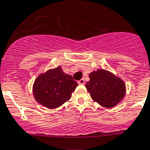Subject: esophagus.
I'll list each match as a JSON object with an SVG mask.
<instances>
[{
    "instance_id": "esophagus-1",
    "label": "esophagus",
    "mask_w": 150,
    "mask_h": 150,
    "mask_svg": "<svg viewBox=\"0 0 150 150\" xmlns=\"http://www.w3.org/2000/svg\"><path fill=\"white\" fill-rule=\"evenodd\" d=\"M78 83H79V84H84V79H81V80H79V81H78Z\"/></svg>"
}]
</instances>
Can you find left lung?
Returning a JSON list of instances; mask_svg holds the SVG:
<instances>
[{
  "label": "left lung",
  "mask_w": 150,
  "mask_h": 150,
  "mask_svg": "<svg viewBox=\"0 0 150 150\" xmlns=\"http://www.w3.org/2000/svg\"><path fill=\"white\" fill-rule=\"evenodd\" d=\"M89 78L86 88L93 101L103 107H114L125 97V84L110 71L100 69L90 73Z\"/></svg>",
  "instance_id": "8db88e82"
}]
</instances>
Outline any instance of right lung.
<instances>
[{"mask_svg":"<svg viewBox=\"0 0 150 150\" xmlns=\"http://www.w3.org/2000/svg\"><path fill=\"white\" fill-rule=\"evenodd\" d=\"M78 83L62 71L60 66L37 77L33 84L35 100L48 109H56L69 100Z\"/></svg>","mask_w":150,"mask_h":150,"instance_id":"add662e5","label":"right lung"}]
</instances>
